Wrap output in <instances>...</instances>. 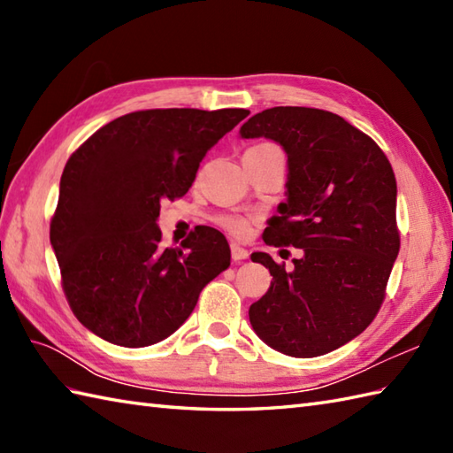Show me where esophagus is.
I'll return each mask as SVG.
<instances>
[{"instance_id": "1", "label": "esophagus", "mask_w": 453, "mask_h": 453, "mask_svg": "<svg viewBox=\"0 0 453 453\" xmlns=\"http://www.w3.org/2000/svg\"><path fill=\"white\" fill-rule=\"evenodd\" d=\"M247 257H249L247 249H243L242 245H237V243H232V258H234V261H245Z\"/></svg>"}]
</instances>
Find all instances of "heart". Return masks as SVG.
<instances>
[{"label": "heart", "instance_id": "heart-1", "mask_svg": "<svg viewBox=\"0 0 453 453\" xmlns=\"http://www.w3.org/2000/svg\"><path fill=\"white\" fill-rule=\"evenodd\" d=\"M218 221H219L221 227H226L229 234H234L237 237H243L249 232L247 219L239 218V216H221Z\"/></svg>", "mask_w": 453, "mask_h": 453}]
</instances>
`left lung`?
I'll return each mask as SVG.
<instances>
[{"mask_svg":"<svg viewBox=\"0 0 453 453\" xmlns=\"http://www.w3.org/2000/svg\"><path fill=\"white\" fill-rule=\"evenodd\" d=\"M239 136L282 146L286 200L263 237L266 245L303 251L290 271L268 253L251 255L273 276L249 307L253 331L294 358L336 350L373 321L399 255L391 163L370 136L319 109H266Z\"/></svg>","mask_w":453,"mask_h":453,"instance_id":"8db88e82","label":"left lung"}]
</instances>
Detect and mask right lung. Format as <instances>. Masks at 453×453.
Returning a JSON list of instances; mask_svg holds the SVG:
<instances>
[{"label": "right lung", "mask_w": 453, "mask_h": 453, "mask_svg": "<svg viewBox=\"0 0 453 453\" xmlns=\"http://www.w3.org/2000/svg\"><path fill=\"white\" fill-rule=\"evenodd\" d=\"M245 109H151L104 124L67 159L50 243L73 315L103 341L142 349L188 319L229 266L227 239L200 226L161 247V200L187 195L200 161Z\"/></svg>", "instance_id": "right-lung-1"}]
</instances>
